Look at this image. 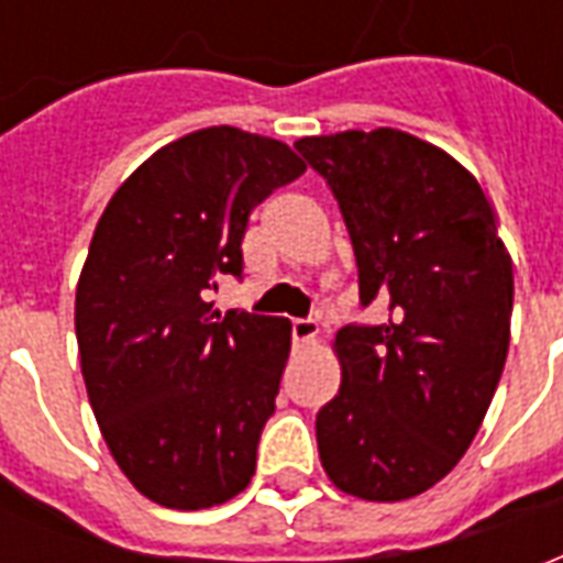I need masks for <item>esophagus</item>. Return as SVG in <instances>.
I'll return each mask as SVG.
<instances>
[{
	"instance_id": "obj_1",
	"label": "esophagus",
	"mask_w": 563,
	"mask_h": 563,
	"mask_svg": "<svg viewBox=\"0 0 563 563\" xmlns=\"http://www.w3.org/2000/svg\"><path fill=\"white\" fill-rule=\"evenodd\" d=\"M319 334V325L313 319H292V343L301 350L307 343L317 341Z\"/></svg>"
}]
</instances>
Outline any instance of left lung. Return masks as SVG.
I'll return each instance as SVG.
<instances>
[{
	"label": "left lung",
	"mask_w": 563,
	"mask_h": 563,
	"mask_svg": "<svg viewBox=\"0 0 563 563\" xmlns=\"http://www.w3.org/2000/svg\"><path fill=\"white\" fill-rule=\"evenodd\" d=\"M341 205L362 305L379 325L334 338L341 391L317 413L329 479L362 500H407L467 452L509 350L512 258L464 165L401 129L295 141Z\"/></svg>",
	"instance_id": "8db88e82"
}]
</instances>
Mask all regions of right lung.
<instances>
[{"instance_id": "obj_1", "label": "right lung", "mask_w": 563, "mask_h": 563, "mask_svg": "<svg viewBox=\"0 0 563 563\" xmlns=\"http://www.w3.org/2000/svg\"><path fill=\"white\" fill-rule=\"evenodd\" d=\"M307 165L234 126L165 144L108 201L75 295L90 407L129 483L168 509H208L256 473L292 325L208 301L244 271L256 205Z\"/></svg>"}]
</instances>
